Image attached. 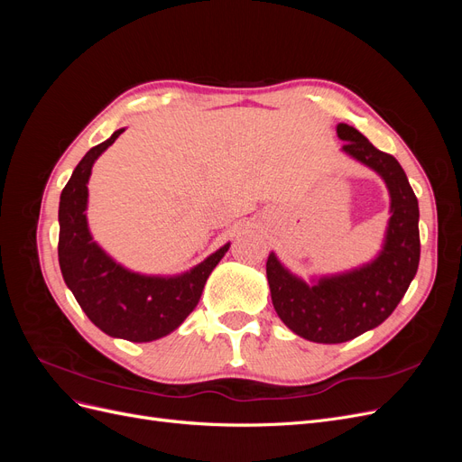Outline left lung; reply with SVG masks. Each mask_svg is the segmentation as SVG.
Listing matches in <instances>:
<instances>
[{
	"label": "left lung",
	"instance_id": "obj_1",
	"mask_svg": "<svg viewBox=\"0 0 462 462\" xmlns=\"http://www.w3.org/2000/svg\"><path fill=\"white\" fill-rule=\"evenodd\" d=\"M341 152L382 177L389 192V219L382 248L356 268L312 275L292 273L270 253L265 273L272 302L283 324L314 343H345L370 331L391 316L407 292L420 262L418 200L401 163L380 152L346 123L337 125Z\"/></svg>",
	"mask_w": 462,
	"mask_h": 462
}]
</instances>
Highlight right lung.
<instances>
[{
    "label": "right lung",
    "mask_w": 462,
    "mask_h": 462,
    "mask_svg": "<svg viewBox=\"0 0 462 462\" xmlns=\"http://www.w3.org/2000/svg\"><path fill=\"white\" fill-rule=\"evenodd\" d=\"M125 129L90 148L79 162L60 199V268L80 309L109 337L150 343L175 331L197 309L206 279L226 256L219 246L190 270L152 275L125 268L94 241L88 227V180L96 160Z\"/></svg>",
    "instance_id": "add662e5"
}]
</instances>
